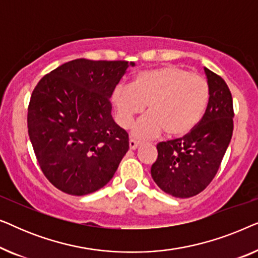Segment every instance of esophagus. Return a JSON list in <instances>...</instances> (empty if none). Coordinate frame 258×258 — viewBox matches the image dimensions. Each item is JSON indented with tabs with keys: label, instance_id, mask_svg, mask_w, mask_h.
<instances>
[{
	"label": "esophagus",
	"instance_id": "1",
	"mask_svg": "<svg viewBox=\"0 0 258 258\" xmlns=\"http://www.w3.org/2000/svg\"><path fill=\"white\" fill-rule=\"evenodd\" d=\"M140 144H141V143L139 142V141L133 140V139L129 140V147H130V149H132V150L137 149V148L140 147Z\"/></svg>",
	"mask_w": 258,
	"mask_h": 258
}]
</instances>
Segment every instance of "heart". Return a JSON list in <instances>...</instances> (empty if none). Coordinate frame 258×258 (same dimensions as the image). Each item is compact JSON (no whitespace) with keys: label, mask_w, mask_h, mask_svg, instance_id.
<instances>
[{"label":"heart","mask_w":258,"mask_h":258,"mask_svg":"<svg viewBox=\"0 0 258 258\" xmlns=\"http://www.w3.org/2000/svg\"><path fill=\"white\" fill-rule=\"evenodd\" d=\"M111 101L118 125L128 128L134 117L133 135L150 139L165 130L168 136H184L195 128L209 101L207 80L177 66H164L137 74L132 84H118Z\"/></svg>","instance_id":"b5f03b06"}]
</instances>
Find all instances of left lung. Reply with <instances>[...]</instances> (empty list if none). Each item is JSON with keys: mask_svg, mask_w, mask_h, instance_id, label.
I'll use <instances>...</instances> for the list:
<instances>
[{"mask_svg": "<svg viewBox=\"0 0 258 258\" xmlns=\"http://www.w3.org/2000/svg\"><path fill=\"white\" fill-rule=\"evenodd\" d=\"M209 102L203 117L181 139L157 144L151 177L169 195L188 199L203 191L217 174L234 130L232 97L221 76L204 68Z\"/></svg>", "mask_w": 258, "mask_h": 258, "instance_id": "1", "label": "left lung"}]
</instances>
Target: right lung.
Wrapping results in <instances>:
<instances>
[{
    "instance_id": "obj_1",
    "label": "right lung",
    "mask_w": 258,
    "mask_h": 258,
    "mask_svg": "<svg viewBox=\"0 0 258 258\" xmlns=\"http://www.w3.org/2000/svg\"><path fill=\"white\" fill-rule=\"evenodd\" d=\"M128 61L77 58L41 79L28 107V134L41 170L74 196L103 188L129 149L111 116L110 97Z\"/></svg>"
}]
</instances>
